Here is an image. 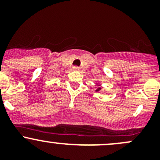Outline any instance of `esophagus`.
<instances>
[{
	"mask_svg": "<svg viewBox=\"0 0 160 160\" xmlns=\"http://www.w3.org/2000/svg\"><path fill=\"white\" fill-rule=\"evenodd\" d=\"M73 70L74 71H79L80 70V68L78 67V66H74V67H73Z\"/></svg>",
	"mask_w": 160,
	"mask_h": 160,
	"instance_id": "obj_1",
	"label": "esophagus"
}]
</instances>
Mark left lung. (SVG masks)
Instances as JSON below:
<instances>
[{
	"instance_id": "obj_1",
	"label": "left lung",
	"mask_w": 160,
	"mask_h": 160,
	"mask_svg": "<svg viewBox=\"0 0 160 160\" xmlns=\"http://www.w3.org/2000/svg\"><path fill=\"white\" fill-rule=\"evenodd\" d=\"M100 89H101V88H97V89H96V91H97V92H98V91H99V90H100Z\"/></svg>"
}]
</instances>
